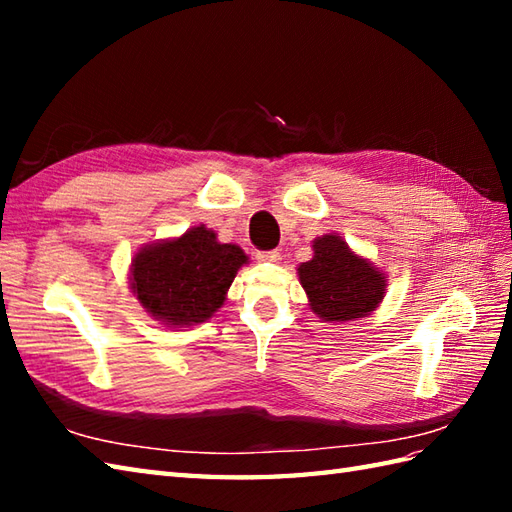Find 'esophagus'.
<instances>
[{
    "instance_id": "34e87169",
    "label": "esophagus",
    "mask_w": 512,
    "mask_h": 512,
    "mask_svg": "<svg viewBox=\"0 0 512 512\" xmlns=\"http://www.w3.org/2000/svg\"><path fill=\"white\" fill-rule=\"evenodd\" d=\"M257 259H259V262L277 264V262H281V253H279V250H259Z\"/></svg>"
}]
</instances>
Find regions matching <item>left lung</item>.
<instances>
[{
	"label": "left lung",
	"mask_w": 512,
	"mask_h": 512,
	"mask_svg": "<svg viewBox=\"0 0 512 512\" xmlns=\"http://www.w3.org/2000/svg\"><path fill=\"white\" fill-rule=\"evenodd\" d=\"M312 250L310 262L297 270L308 306L319 319L345 323L363 319L378 308L387 279L372 262L358 257L339 235L317 237Z\"/></svg>",
	"instance_id": "obj_1"
}]
</instances>
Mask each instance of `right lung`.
I'll use <instances>...</instances> for the list:
<instances>
[{"label": "right lung", "instance_id": "add662e5", "mask_svg": "<svg viewBox=\"0 0 512 512\" xmlns=\"http://www.w3.org/2000/svg\"><path fill=\"white\" fill-rule=\"evenodd\" d=\"M244 264L248 255L242 248L217 242L211 228L200 224L180 237L140 248L129 268V286L156 321L189 328L222 308Z\"/></svg>", "mask_w": 512, "mask_h": 512}]
</instances>
